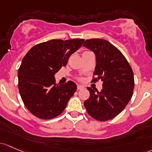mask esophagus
Returning <instances> with one entry per match:
<instances>
[{"mask_svg":"<svg viewBox=\"0 0 152 152\" xmlns=\"http://www.w3.org/2000/svg\"><path fill=\"white\" fill-rule=\"evenodd\" d=\"M84 88V87H83V86H81V85H78L77 86V89H78V90H80V89H83Z\"/></svg>","mask_w":152,"mask_h":152,"instance_id":"34e87169","label":"esophagus"}]
</instances>
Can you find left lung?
Here are the masks:
<instances>
[{"label":"left lung","mask_w":152,"mask_h":152,"mask_svg":"<svg viewBox=\"0 0 152 152\" xmlns=\"http://www.w3.org/2000/svg\"><path fill=\"white\" fill-rule=\"evenodd\" d=\"M84 47L96 56V67L92 81L100 79V92L87 87L89 97L84 103L89 116L97 121L113 119L124 110L133 94L134 76L130 64L122 52L109 41L92 38L84 41Z\"/></svg>","instance_id":"1"}]
</instances>
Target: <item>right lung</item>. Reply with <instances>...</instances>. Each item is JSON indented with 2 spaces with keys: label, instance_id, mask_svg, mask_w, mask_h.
Masks as SVG:
<instances>
[{
  "label": "right lung",
  "instance_id": "right-lung-1",
  "mask_svg": "<svg viewBox=\"0 0 152 152\" xmlns=\"http://www.w3.org/2000/svg\"><path fill=\"white\" fill-rule=\"evenodd\" d=\"M84 39H53L35 45L28 51L18 71V87L25 107L41 119H50L65 110L76 91L71 81L55 83V75L68 63Z\"/></svg>",
  "mask_w": 152,
  "mask_h": 152
}]
</instances>
